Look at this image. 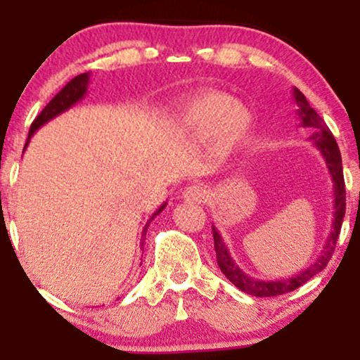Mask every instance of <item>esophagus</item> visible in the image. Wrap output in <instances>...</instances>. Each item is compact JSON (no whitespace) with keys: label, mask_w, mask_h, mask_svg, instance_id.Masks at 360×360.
<instances>
[{"label":"esophagus","mask_w":360,"mask_h":360,"mask_svg":"<svg viewBox=\"0 0 360 360\" xmlns=\"http://www.w3.org/2000/svg\"><path fill=\"white\" fill-rule=\"evenodd\" d=\"M206 196H208V191L203 184H191L183 191V200L191 201V203H201L206 200Z\"/></svg>","instance_id":"obj_1"}]
</instances>
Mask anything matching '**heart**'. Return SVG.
Listing matches in <instances>:
<instances>
[{"label":"heart","instance_id":"obj_1","mask_svg":"<svg viewBox=\"0 0 360 360\" xmlns=\"http://www.w3.org/2000/svg\"><path fill=\"white\" fill-rule=\"evenodd\" d=\"M171 128L184 139H212L220 152L240 147L250 137L254 117L242 103L218 91H203L176 106Z\"/></svg>","mask_w":360,"mask_h":360}]
</instances>
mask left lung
Returning a JSON list of instances; mask_svg holds the SVG:
<instances>
[{
    "label": "left lung",
    "instance_id": "1",
    "mask_svg": "<svg viewBox=\"0 0 360 360\" xmlns=\"http://www.w3.org/2000/svg\"><path fill=\"white\" fill-rule=\"evenodd\" d=\"M292 96H295L296 105H298V118L300 125L304 128H311L313 134L309 140L313 142L318 150L323 155L326 167H328L330 176L333 181V223H332V232H330L328 238H326L321 255L315 262L309 264L304 271H301L300 274H295L292 278L288 279H276V281H262L255 279L252 276L247 274L245 271L235 262L230 250L226 249L225 242H223L221 235L218 233V230L213 229V238H214V252H217V262L218 267L223 274L226 276V279L233 284L235 288H238L240 291L247 292L250 296H259V298H269V296H279L284 292L295 291L300 286H303L307 281H309L313 276H316L318 272H321L328 264L330 257H332L333 250H335V243L338 235H340L342 229V220L345 217V183H344V171H342V157L338 146L333 139L332 131L328 130L325 125V122L321 120L320 115L309 106V103L304 94L301 93L298 88H292Z\"/></svg>",
    "mask_w": 360,
    "mask_h": 360
}]
</instances>
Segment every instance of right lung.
Here are the masks:
<instances>
[{"label":"right lung","instance_id":"right-lung-1","mask_svg":"<svg viewBox=\"0 0 360 360\" xmlns=\"http://www.w3.org/2000/svg\"><path fill=\"white\" fill-rule=\"evenodd\" d=\"M89 76H91L89 72L79 74V76L74 77L72 81H69L68 84H65L64 88H62V89L59 91V93H57L56 96L52 98L51 103H49V105L45 106V108L42 110V113H40L39 117H37V118L34 120V123H32L30 131H28L27 143H25V148H27L28 142H30L32 135H34L35 131L39 130L40 127L45 125V123H47V122H51L52 118L59 117L60 113H64V111H68L69 108H71V106H74L77 101H81L82 98L86 96V91H88V84H89ZM25 148H23V152H25ZM166 205H167V203H164L162 206H160V208L157 210V212H155L154 214H152L150 220L147 221V225L143 226V232H142V245H143V240H146V238H143V237H146V235H147L148 223L154 220L157 214H159L160 212H162L164 208H166Z\"/></svg>","mask_w":360,"mask_h":360}]
</instances>
